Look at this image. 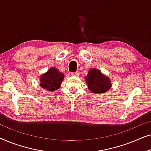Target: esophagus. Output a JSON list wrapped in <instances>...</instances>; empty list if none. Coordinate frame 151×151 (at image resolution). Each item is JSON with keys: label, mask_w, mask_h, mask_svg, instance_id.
Segmentation results:
<instances>
[{"label": "esophagus", "mask_w": 151, "mask_h": 151, "mask_svg": "<svg viewBox=\"0 0 151 151\" xmlns=\"http://www.w3.org/2000/svg\"><path fill=\"white\" fill-rule=\"evenodd\" d=\"M71 75L73 76H78L80 75V73L78 72H74V73H71Z\"/></svg>", "instance_id": "1"}]
</instances>
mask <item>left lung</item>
<instances>
[{
    "instance_id": "8db88e82",
    "label": "left lung",
    "mask_w": 151,
    "mask_h": 151,
    "mask_svg": "<svg viewBox=\"0 0 151 151\" xmlns=\"http://www.w3.org/2000/svg\"><path fill=\"white\" fill-rule=\"evenodd\" d=\"M84 78L88 89L96 93H102L108 91L112 86L110 79L97 69H90L87 76Z\"/></svg>"
}]
</instances>
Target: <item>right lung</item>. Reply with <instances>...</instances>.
<instances>
[{
    "label": "right lung",
    "instance_id": "obj_1",
    "mask_svg": "<svg viewBox=\"0 0 151 151\" xmlns=\"http://www.w3.org/2000/svg\"><path fill=\"white\" fill-rule=\"evenodd\" d=\"M65 78L63 73L54 67H51L47 72L42 74L40 78V85L48 91H53L60 87V84Z\"/></svg>",
    "mask_w": 151,
    "mask_h": 151
}]
</instances>
